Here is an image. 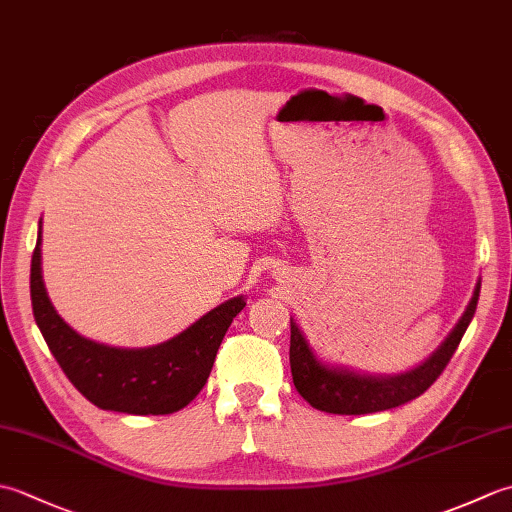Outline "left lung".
I'll return each instance as SVG.
<instances>
[{
  "instance_id": "left-lung-1",
  "label": "left lung",
  "mask_w": 512,
  "mask_h": 512,
  "mask_svg": "<svg viewBox=\"0 0 512 512\" xmlns=\"http://www.w3.org/2000/svg\"><path fill=\"white\" fill-rule=\"evenodd\" d=\"M480 299V281H477L473 299L466 306L462 319L444 343L433 352L422 365L413 367L411 372L394 376L358 374L347 367H332L321 363L312 352L306 336L299 325L290 319V369L292 383L299 394L306 398L314 409L325 413H339V416H363V413L385 411L405 405V402L424 394L438 376L449 365L451 356L458 350L462 336Z\"/></svg>"
}]
</instances>
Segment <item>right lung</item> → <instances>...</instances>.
Returning <instances> with one entry per match:
<instances>
[{"label": "right lung", "instance_id": "add662e5", "mask_svg": "<svg viewBox=\"0 0 512 512\" xmlns=\"http://www.w3.org/2000/svg\"><path fill=\"white\" fill-rule=\"evenodd\" d=\"M30 299L39 330L63 374L105 411L134 416H165L180 411L200 394L220 343L244 297H233L206 312L173 339L151 347H112L74 332L48 299L41 277V222L30 264Z\"/></svg>", "mask_w": 512, "mask_h": 512}]
</instances>
